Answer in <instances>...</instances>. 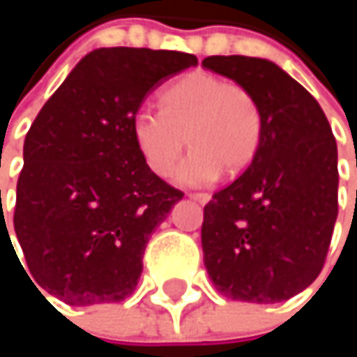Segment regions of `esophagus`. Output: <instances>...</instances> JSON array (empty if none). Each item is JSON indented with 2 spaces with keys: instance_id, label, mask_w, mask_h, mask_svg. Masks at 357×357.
Returning <instances> with one entry per match:
<instances>
[{
  "instance_id": "34e87169",
  "label": "esophagus",
  "mask_w": 357,
  "mask_h": 357,
  "mask_svg": "<svg viewBox=\"0 0 357 357\" xmlns=\"http://www.w3.org/2000/svg\"><path fill=\"white\" fill-rule=\"evenodd\" d=\"M190 198L196 200L198 204H206L211 200V194H206V192H194V194H190Z\"/></svg>"
}]
</instances>
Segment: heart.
Returning a JSON list of instances; mask_svg holds the SVG:
<instances>
[{
  "mask_svg": "<svg viewBox=\"0 0 357 357\" xmlns=\"http://www.w3.org/2000/svg\"><path fill=\"white\" fill-rule=\"evenodd\" d=\"M161 111L140 109L132 134L151 172H174L185 140L192 153L176 172L183 185H208L221 176L240 174L256 157L262 140V111L246 86L208 72H192L169 84Z\"/></svg>",
  "mask_w": 357,
  "mask_h": 357,
  "instance_id": "b5f03b06",
  "label": "heart"
}]
</instances>
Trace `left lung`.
<instances>
[{
  "label": "left lung",
  "mask_w": 357,
  "mask_h": 357,
  "mask_svg": "<svg viewBox=\"0 0 357 357\" xmlns=\"http://www.w3.org/2000/svg\"><path fill=\"white\" fill-rule=\"evenodd\" d=\"M246 86L262 111L250 167L204 206L202 252L219 294L275 304L306 289L324 266L337 221V142L317 99L268 59L202 61Z\"/></svg>",
  "instance_id": "obj_1"
}]
</instances>
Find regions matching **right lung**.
<instances>
[{"instance_id":"obj_1","label":"right lung","mask_w":357,"mask_h":357,"mask_svg":"<svg viewBox=\"0 0 357 357\" xmlns=\"http://www.w3.org/2000/svg\"><path fill=\"white\" fill-rule=\"evenodd\" d=\"M192 66L198 59L181 51L95 49L38 111L14 211L36 291L93 306L136 289L149 238L183 192L151 172L132 119L151 91Z\"/></svg>"}]
</instances>
